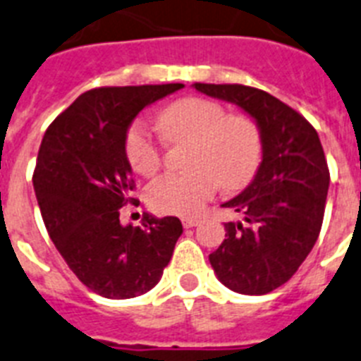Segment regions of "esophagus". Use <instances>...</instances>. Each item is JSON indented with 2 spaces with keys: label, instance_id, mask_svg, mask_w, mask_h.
Masks as SVG:
<instances>
[{
  "label": "esophagus",
  "instance_id": "obj_1",
  "mask_svg": "<svg viewBox=\"0 0 361 361\" xmlns=\"http://www.w3.org/2000/svg\"><path fill=\"white\" fill-rule=\"evenodd\" d=\"M181 224H183V228H195L196 224H198V219H192V216H183V219H181Z\"/></svg>",
  "mask_w": 361,
  "mask_h": 361
}]
</instances>
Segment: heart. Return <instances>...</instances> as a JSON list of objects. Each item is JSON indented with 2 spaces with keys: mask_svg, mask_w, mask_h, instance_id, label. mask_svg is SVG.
I'll list each match as a JSON object with an SVG mask.
<instances>
[{
  "mask_svg": "<svg viewBox=\"0 0 361 361\" xmlns=\"http://www.w3.org/2000/svg\"><path fill=\"white\" fill-rule=\"evenodd\" d=\"M159 128L169 140H190L189 171L166 172L146 189V200L157 213L196 215L224 187L239 189L256 174L262 161V131L243 113L226 114L213 99H178L159 114ZM126 157L140 176L161 165L159 145L142 122L126 135Z\"/></svg>",
  "mask_w": 361,
  "mask_h": 361,
  "instance_id": "obj_1",
  "label": "heart"
}]
</instances>
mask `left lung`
Listing matches in <instances>:
<instances>
[{
    "mask_svg": "<svg viewBox=\"0 0 361 361\" xmlns=\"http://www.w3.org/2000/svg\"><path fill=\"white\" fill-rule=\"evenodd\" d=\"M235 104L262 131V163L250 185L222 207L245 222H226V239L209 254L216 278L241 295H265L286 283L312 252L323 226L326 157L302 114L265 90L245 85H192Z\"/></svg>",
    "mask_w": 361,
    "mask_h": 361,
    "instance_id": "8db88e82",
    "label": "left lung"
}]
</instances>
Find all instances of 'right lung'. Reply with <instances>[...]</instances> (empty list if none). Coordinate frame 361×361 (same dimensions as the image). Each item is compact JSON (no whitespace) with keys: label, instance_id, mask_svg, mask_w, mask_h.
<instances>
[{"label":"right lung","instance_id":"add662e5","mask_svg":"<svg viewBox=\"0 0 361 361\" xmlns=\"http://www.w3.org/2000/svg\"><path fill=\"white\" fill-rule=\"evenodd\" d=\"M181 83L104 87L79 96L44 133L33 185L49 239L75 276L105 298H133L163 276L183 226L145 215L122 226L133 190L126 135L140 111Z\"/></svg>","mask_w":361,"mask_h":361}]
</instances>
